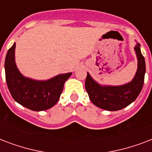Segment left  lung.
Wrapping results in <instances>:
<instances>
[{"mask_svg": "<svg viewBox=\"0 0 152 152\" xmlns=\"http://www.w3.org/2000/svg\"><path fill=\"white\" fill-rule=\"evenodd\" d=\"M134 50L138 61L137 70L133 79L129 83L118 86L101 85L88 72L85 88L94 105L105 110L116 111L130 105L138 97L144 85L146 64L138 42Z\"/></svg>", "mask_w": 152, "mask_h": 152, "instance_id": "1", "label": "left lung"}]
</instances>
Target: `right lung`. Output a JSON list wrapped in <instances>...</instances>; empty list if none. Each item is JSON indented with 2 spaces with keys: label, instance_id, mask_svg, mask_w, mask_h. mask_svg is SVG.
<instances>
[{
  "label": "right lung",
  "instance_id": "1",
  "mask_svg": "<svg viewBox=\"0 0 152 152\" xmlns=\"http://www.w3.org/2000/svg\"><path fill=\"white\" fill-rule=\"evenodd\" d=\"M15 43L8 50L4 70L8 90L15 102L34 111L46 110L57 103L65 81L72 72L59 74L46 80L26 77L18 69L15 60Z\"/></svg>",
  "mask_w": 152,
  "mask_h": 152
}]
</instances>
